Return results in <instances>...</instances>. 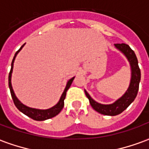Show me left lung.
<instances>
[{"instance_id": "1", "label": "left lung", "mask_w": 149, "mask_h": 149, "mask_svg": "<svg viewBox=\"0 0 149 149\" xmlns=\"http://www.w3.org/2000/svg\"><path fill=\"white\" fill-rule=\"evenodd\" d=\"M116 49L121 51L128 58V61L130 63L132 69V77L130 85L128 87V90L126 91L123 96L119 100L114 102L112 104H101L93 100L88 95L86 91L85 95L89 100L91 106L97 112L100 114L107 116H116L121 113L128 108L131 103L135 100V98L137 95L139 90V84L141 81V69L138 65V61L136 56L135 54L134 51L126 44H115Z\"/></svg>"}]
</instances>
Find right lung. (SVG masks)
Listing matches in <instances>:
<instances>
[{
    "mask_svg": "<svg viewBox=\"0 0 149 149\" xmlns=\"http://www.w3.org/2000/svg\"><path fill=\"white\" fill-rule=\"evenodd\" d=\"M24 44L23 45L21 46L20 49L17 51V52L15 53V56L13 59V61H12L11 64V69H10V72H9V74H8V86H9V89H10V93H11L12 98H13V103L16 105V107L18 109L20 110L21 112H23L24 115L28 116L29 117L35 120H48V119L52 118V117H54L55 116L58 115L60 112L61 111L63 107H64V100L65 99V97H66V92L68 90L69 87L71 86L72 81L74 80L75 77H72V79H70L69 81H68V83L66 84V87L65 88V91L64 93H62L61 97V99L58 101V103L56 104L55 106L52 107L51 109H49L45 110H41V109H32V108H29V107H27L24 105L23 104L20 102V100H18L17 97L15 96L14 92L13 90V88H12L11 84V76H12V72H13V62H14L15 57L17 55V53L20 51L21 49L24 47Z\"/></svg>",
    "mask_w": 149,
    "mask_h": 149,
    "instance_id": "add662e5",
    "label": "right lung"
}]
</instances>
